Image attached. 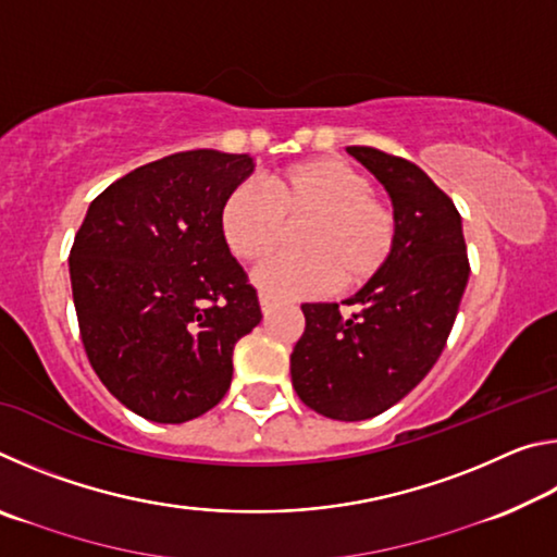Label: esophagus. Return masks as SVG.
Listing matches in <instances>:
<instances>
[{"label": "esophagus", "mask_w": 557, "mask_h": 557, "mask_svg": "<svg viewBox=\"0 0 557 557\" xmlns=\"http://www.w3.org/2000/svg\"><path fill=\"white\" fill-rule=\"evenodd\" d=\"M260 309H262V314H270L272 309H275V299L268 295H260Z\"/></svg>", "instance_id": "1"}]
</instances>
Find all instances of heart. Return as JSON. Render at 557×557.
<instances>
[{
	"label": "heart",
	"instance_id": "heart-1",
	"mask_svg": "<svg viewBox=\"0 0 557 557\" xmlns=\"http://www.w3.org/2000/svg\"><path fill=\"white\" fill-rule=\"evenodd\" d=\"M258 184H238L223 201L221 233L243 262L268 258L282 243L285 221H309L297 248L252 272L272 299L322 297L336 285L361 287L381 275L398 243V213L371 191V178L342 159L322 157L292 164Z\"/></svg>",
	"mask_w": 557,
	"mask_h": 557
}]
</instances>
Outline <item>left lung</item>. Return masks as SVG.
<instances>
[{"label":"left lung","instance_id":"left-lung-1","mask_svg":"<svg viewBox=\"0 0 557 557\" xmlns=\"http://www.w3.org/2000/svg\"><path fill=\"white\" fill-rule=\"evenodd\" d=\"M388 191L398 243L381 275L346 299L301 305L307 326L289 356L292 385L332 420H369L430 373L447 344L469 280L461 215L449 196L403 157L346 147Z\"/></svg>","mask_w":557,"mask_h":557}]
</instances>
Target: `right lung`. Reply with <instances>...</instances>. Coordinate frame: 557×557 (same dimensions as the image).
I'll list each match as a JSON object with an SVG mask.
<instances>
[{
    "label": "right lung",
    "mask_w": 557,
    "mask_h": 557,
    "mask_svg": "<svg viewBox=\"0 0 557 557\" xmlns=\"http://www.w3.org/2000/svg\"><path fill=\"white\" fill-rule=\"evenodd\" d=\"M252 157L191 149L110 184L75 233L69 268L88 361L145 420L178 425L219 405L233 346L260 301L221 233Z\"/></svg>",
    "instance_id": "right-lung-1"
}]
</instances>
